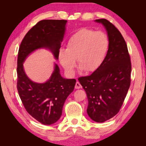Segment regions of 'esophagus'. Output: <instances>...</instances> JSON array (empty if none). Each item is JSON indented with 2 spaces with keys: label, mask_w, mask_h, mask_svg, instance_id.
Instances as JSON below:
<instances>
[{
  "label": "esophagus",
  "mask_w": 146,
  "mask_h": 146,
  "mask_svg": "<svg viewBox=\"0 0 146 146\" xmlns=\"http://www.w3.org/2000/svg\"><path fill=\"white\" fill-rule=\"evenodd\" d=\"M80 88H82V86H81L80 82H76L75 84V89H80Z\"/></svg>",
  "instance_id": "obj_1"
}]
</instances>
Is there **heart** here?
I'll return each mask as SVG.
<instances>
[{
  "mask_svg": "<svg viewBox=\"0 0 146 146\" xmlns=\"http://www.w3.org/2000/svg\"><path fill=\"white\" fill-rule=\"evenodd\" d=\"M109 46L110 41L105 33L82 28L70 36L66 49L59 51L58 60L70 75L74 73L76 59L82 70L93 72L104 60Z\"/></svg>",
  "mask_w": 146,
  "mask_h": 146,
  "instance_id": "heart-1",
  "label": "heart"
}]
</instances>
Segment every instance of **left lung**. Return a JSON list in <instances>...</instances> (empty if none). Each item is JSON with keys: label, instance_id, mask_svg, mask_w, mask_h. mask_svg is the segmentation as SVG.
<instances>
[{"label": "left lung", "instance_id": "obj_1", "mask_svg": "<svg viewBox=\"0 0 146 146\" xmlns=\"http://www.w3.org/2000/svg\"><path fill=\"white\" fill-rule=\"evenodd\" d=\"M95 21L105 28L110 46L100 67L78 80L87 95L89 117L104 122L115 117L122 107L130 86L131 64L127 44L118 29L106 19Z\"/></svg>", "mask_w": 146, "mask_h": 146}]
</instances>
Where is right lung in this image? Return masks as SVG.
Returning a JSON list of instances; mask_svg holds the SVG:
<instances>
[{
  "label": "right lung",
  "instance_id": "right-lung-1",
  "mask_svg": "<svg viewBox=\"0 0 146 146\" xmlns=\"http://www.w3.org/2000/svg\"><path fill=\"white\" fill-rule=\"evenodd\" d=\"M66 23V20L40 21L26 33L19 50L17 71L20 98L29 114L44 125L53 124L59 120L76 80L62 77L55 64L53 72L46 82H35L27 76L23 63L31 53L42 48L49 49L58 60Z\"/></svg>",
  "mask_w": 146,
  "mask_h": 146
}]
</instances>
